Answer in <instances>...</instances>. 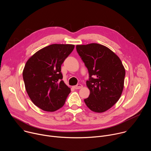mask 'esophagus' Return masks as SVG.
<instances>
[{
    "mask_svg": "<svg viewBox=\"0 0 151 151\" xmlns=\"http://www.w3.org/2000/svg\"><path fill=\"white\" fill-rule=\"evenodd\" d=\"M82 85H81V84H80V83H78V84H77L76 85H75V86H74L73 87V88H75V89H81V88H82Z\"/></svg>",
    "mask_w": 151,
    "mask_h": 151,
    "instance_id": "1",
    "label": "esophagus"
}]
</instances>
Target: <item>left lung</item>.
I'll return each instance as SVG.
<instances>
[{"label":"left lung","mask_w":151,"mask_h":151,"mask_svg":"<svg viewBox=\"0 0 151 151\" xmlns=\"http://www.w3.org/2000/svg\"><path fill=\"white\" fill-rule=\"evenodd\" d=\"M77 52L87 68L90 91L84 101L95 112L110 109L119 99L124 88L125 69L119 58L110 49L98 44L76 45Z\"/></svg>","instance_id":"left-lung-1"}]
</instances>
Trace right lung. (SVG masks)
Here are the masks:
<instances>
[{
  "label": "right lung",
  "instance_id": "add662e5",
  "mask_svg": "<svg viewBox=\"0 0 151 151\" xmlns=\"http://www.w3.org/2000/svg\"><path fill=\"white\" fill-rule=\"evenodd\" d=\"M75 47L69 44H52L36 52L27 61L23 76L32 102L47 112L64 105L70 89L64 83L61 66Z\"/></svg>",
  "mask_w": 151,
  "mask_h": 151
}]
</instances>
